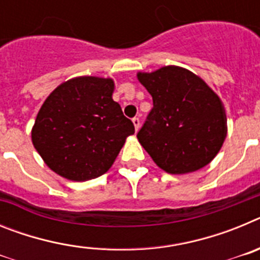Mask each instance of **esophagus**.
Listing matches in <instances>:
<instances>
[{
  "label": "esophagus",
  "mask_w": 260,
  "mask_h": 260,
  "mask_svg": "<svg viewBox=\"0 0 260 260\" xmlns=\"http://www.w3.org/2000/svg\"><path fill=\"white\" fill-rule=\"evenodd\" d=\"M133 123H134V126H135V130H139V126H141V119L138 118V117H134V118H133Z\"/></svg>",
  "instance_id": "esophagus-1"
}]
</instances>
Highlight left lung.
Here are the masks:
<instances>
[{"label": "left lung", "instance_id": "obj_1", "mask_svg": "<svg viewBox=\"0 0 260 260\" xmlns=\"http://www.w3.org/2000/svg\"><path fill=\"white\" fill-rule=\"evenodd\" d=\"M153 107L137 137L165 172L185 174L206 167L226 137V116L219 96L191 71L165 66L139 73Z\"/></svg>", "mask_w": 260, "mask_h": 260}]
</instances>
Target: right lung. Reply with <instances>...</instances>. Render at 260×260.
<instances>
[{
    "mask_svg": "<svg viewBox=\"0 0 260 260\" xmlns=\"http://www.w3.org/2000/svg\"><path fill=\"white\" fill-rule=\"evenodd\" d=\"M112 79L79 77L57 87L39 110L32 143L45 164L71 181L102 176L112 167L134 123L112 99Z\"/></svg>",
    "mask_w": 260,
    "mask_h": 260,
    "instance_id": "1",
    "label": "right lung"
}]
</instances>
